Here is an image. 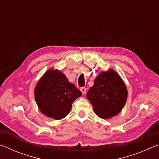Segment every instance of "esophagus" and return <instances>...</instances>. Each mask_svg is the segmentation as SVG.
Segmentation results:
<instances>
[{
  "label": "esophagus",
  "mask_w": 159,
  "mask_h": 159,
  "mask_svg": "<svg viewBox=\"0 0 159 159\" xmlns=\"http://www.w3.org/2000/svg\"><path fill=\"white\" fill-rule=\"evenodd\" d=\"M80 91L82 92L83 94H85V93H86V89L85 87H81L80 88Z\"/></svg>",
  "instance_id": "34e87169"
}]
</instances>
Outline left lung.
Returning a JSON list of instances; mask_svg holds the SVG:
<instances>
[{
  "label": "left lung",
  "mask_w": 159,
  "mask_h": 159,
  "mask_svg": "<svg viewBox=\"0 0 159 159\" xmlns=\"http://www.w3.org/2000/svg\"><path fill=\"white\" fill-rule=\"evenodd\" d=\"M86 96L95 114L102 119H108L117 115L125 106L127 90L119 75L110 70L95 78Z\"/></svg>",
  "instance_id": "obj_1"
}]
</instances>
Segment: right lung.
<instances>
[{
    "mask_svg": "<svg viewBox=\"0 0 159 159\" xmlns=\"http://www.w3.org/2000/svg\"><path fill=\"white\" fill-rule=\"evenodd\" d=\"M82 93L59 70H49L37 83L34 97L40 111L61 120L70 112L72 103Z\"/></svg>",
    "mask_w": 159,
    "mask_h": 159,
    "instance_id": "add662e5",
    "label": "right lung"
}]
</instances>
